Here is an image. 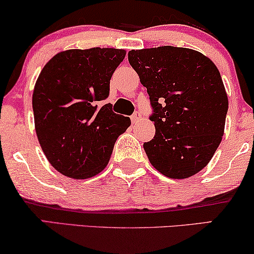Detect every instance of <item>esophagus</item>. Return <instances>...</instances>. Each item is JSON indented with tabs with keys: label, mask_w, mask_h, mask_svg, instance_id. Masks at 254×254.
Segmentation results:
<instances>
[{
	"label": "esophagus",
	"mask_w": 254,
	"mask_h": 254,
	"mask_svg": "<svg viewBox=\"0 0 254 254\" xmlns=\"http://www.w3.org/2000/svg\"><path fill=\"white\" fill-rule=\"evenodd\" d=\"M130 119L133 124H137L140 120H142V115H141L140 112H135V113L130 117Z\"/></svg>",
	"instance_id": "34e87169"
}]
</instances>
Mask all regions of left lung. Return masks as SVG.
I'll return each instance as SVG.
<instances>
[{
    "mask_svg": "<svg viewBox=\"0 0 254 254\" xmlns=\"http://www.w3.org/2000/svg\"><path fill=\"white\" fill-rule=\"evenodd\" d=\"M149 94L155 136L143 143L151 166L187 179L210 162L225 126L229 101L216 65L191 49L159 47L128 52Z\"/></svg>",
    "mask_w": 254,
    "mask_h": 254,
    "instance_id": "8db88e82",
    "label": "left lung"
}]
</instances>
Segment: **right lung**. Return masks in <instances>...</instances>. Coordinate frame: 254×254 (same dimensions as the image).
<instances>
[{"mask_svg":"<svg viewBox=\"0 0 254 254\" xmlns=\"http://www.w3.org/2000/svg\"><path fill=\"white\" fill-rule=\"evenodd\" d=\"M120 49L59 52L43 67L32 95L35 128L51 166L71 179H88L107 166L130 119L99 106L124 61Z\"/></svg>","mask_w":254,"mask_h":254,"instance_id":"right-lung-1","label":"right lung"}]
</instances>
